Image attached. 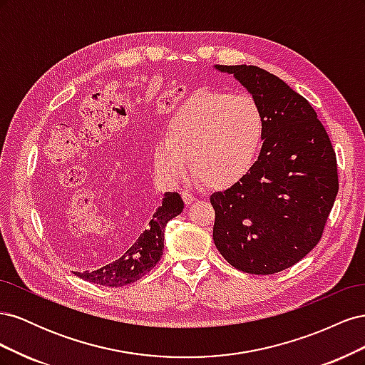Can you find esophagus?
I'll return each mask as SVG.
<instances>
[{
	"label": "esophagus",
	"mask_w": 365,
	"mask_h": 365,
	"mask_svg": "<svg viewBox=\"0 0 365 365\" xmlns=\"http://www.w3.org/2000/svg\"><path fill=\"white\" fill-rule=\"evenodd\" d=\"M182 200H184L185 205H190L193 201H196V196L192 195L190 192H182Z\"/></svg>",
	"instance_id": "esophagus-1"
}]
</instances>
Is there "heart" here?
<instances>
[{
	"label": "heart",
	"mask_w": 365,
	"mask_h": 365,
	"mask_svg": "<svg viewBox=\"0 0 365 365\" xmlns=\"http://www.w3.org/2000/svg\"><path fill=\"white\" fill-rule=\"evenodd\" d=\"M264 117L248 94L200 90L176 106L152 149L155 180L175 187L192 175L212 189H227L251 170L262 148Z\"/></svg>",
	"instance_id": "1"
}]
</instances>
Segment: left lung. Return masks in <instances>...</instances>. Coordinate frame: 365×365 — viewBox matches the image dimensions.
<instances>
[{
	"label": "left lung",
	"instance_id": "left-lung-1",
	"mask_svg": "<svg viewBox=\"0 0 365 365\" xmlns=\"http://www.w3.org/2000/svg\"><path fill=\"white\" fill-rule=\"evenodd\" d=\"M215 68L233 76L264 117L259 160L210 196L215 245L239 271L280 272L322 239L338 193L335 150L311 103L277 76L254 65Z\"/></svg>",
	"mask_w": 365,
	"mask_h": 365
}]
</instances>
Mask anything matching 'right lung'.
<instances>
[{
    "instance_id": "obj_1",
    "label": "right lung",
    "mask_w": 365,
    "mask_h": 365,
    "mask_svg": "<svg viewBox=\"0 0 365 365\" xmlns=\"http://www.w3.org/2000/svg\"><path fill=\"white\" fill-rule=\"evenodd\" d=\"M82 190L88 192L86 189ZM74 192L76 189L63 185L61 178H56L54 184H50L43 192L42 213L54 236L62 237L70 227L68 210ZM182 208L184 202L178 193L165 192L145 230L132 239L123 251L97 269L77 271L74 274L86 282L113 288L137 282L160 262L164 250V228L170 219L182 212Z\"/></svg>"
}]
</instances>
